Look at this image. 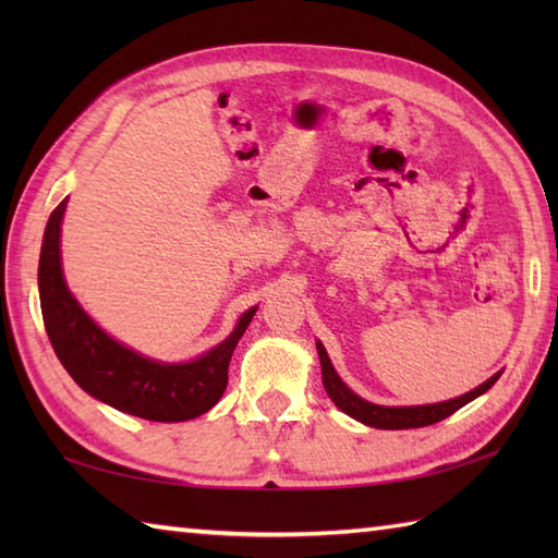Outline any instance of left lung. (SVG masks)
<instances>
[{"instance_id": "left-lung-1", "label": "left lung", "mask_w": 558, "mask_h": 558, "mask_svg": "<svg viewBox=\"0 0 558 558\" xmlns=\"http://www.w3.org/2000/svg\"><path fill=\"white\" fill-rule=\"evenodd\" d=\"M316 350H318V360H322V378H324V388L328 398L336 402V405L350 414L352 420H357L366 426H376V429H417V426H429L450 417L456 410L462 405H468L470 400L480 398L482 393L499 381L501 372H496L487 381L480 384L477 388H472L470 393L450 398L444 402H432V405H412V408H386V405H374V402L360 398L352 388L345 386V381L338 376V372L330 364V357L326 348L322 345V340H316Z\"/></svg>"}]
</instances>
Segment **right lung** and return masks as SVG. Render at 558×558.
<instances>
[{
	"label": "right lung",
	"instance_id": "right-lung-1",
	"mask_svg": "<svg viewBox=\"0 0 558 558\" xmlns=\"http://www.w3.org/2000/svg\"><path fill=\"white\" fill-rule=\"evenodd\" d=\"M66 201L47 220L38 266L43 322L59 362L88 396L134 417L186 422L208 412L228 388L232 352L258 306L240 316L220 345L192 362H158L122 345L83 312L66 288L59 252Z\"/></svg>",
	"mask_w": 558,
	"mask_h": 558
}]
</instances>
